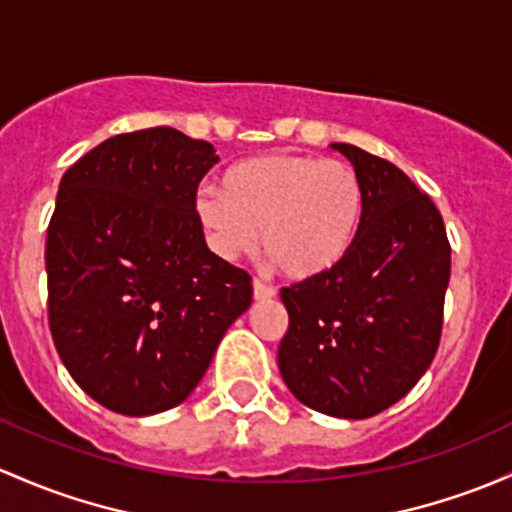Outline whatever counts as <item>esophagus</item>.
<instances>
[{
    "instance_id": "obj_1",
    "label": "esophagus",
    "mask_w": 512,
    "mask_h": 512,
    "mask_svg": "<svg viewBox=\"0 0 512 512\" xmlns=\"http://www.w3.org/2000/svg\"><path fill=\"white\" fill-rule=\"evenodd\" d=\"M252 294H255L257 301H267V299H274L277 289H274L272 284H265L260 282V279H255V282H252Z\"/></svg>"
}]
</instances>
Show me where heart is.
Returning a JSON list of instances; mask_svg holds the SVG:
<instances>
[{"mask_svg":"<svg viewBox=\"0 0 512 512\" xmlns=\"http://www.w3.org/2000/svg\"><path fill=\"white\" fill-rule=\"evenodd\" d=\"M365 213L358 171L338 159L262 154L230 166L223 191H201L196 215L223 260L250 255L260 242L292 279L319 277L353 250Z\"/></svg>","mask_w":512,"mask_h":512,"instance_id":"obj_1","label":"heart"}]
</instances>
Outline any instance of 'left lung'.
I'll use <instances>...</instances> for the list:
<instances>
[{
  "instance_id": "1",
  "label": "left lung",
  "mask_w": 512,
  "mask_h": 512,
  "mask_svg": "<svg viewBox=\"0 0 512 512\" xmlns=\"http://www.w3.org/2000/svg\"><path fill=\"white\" fill-rule=\"evenodd\" d=\"M333 149L363 181V223L341 265L282 287L289 328L277 363L306 407L365 419L402 400L432 365L451 247L434 201L405 171L353 144Z\"/></svg>"
}]
</instances>
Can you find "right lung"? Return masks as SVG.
Wrapping results in <instances>:
<instances>
[{
  "mask_svg": "<svg viewBox=\"0 0 512 512\" xmlns=\"http://www.w3.org/2000/svg\"><path fill=\"white\" fill-rule=\"evenodd\" d=\"M213 144L174 127L105 139L63 174L46 233L48 326L71 378L147 417L201 383L252 279L208 250L196 191Z\"/></svg>",
  "mask_w": 512,
  "mask_h": 512,
  "instance_id": "obj_1",
  "label": "right lung"
}]
</instances>
